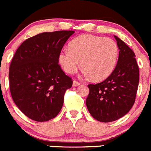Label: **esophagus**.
Returning a JSON list of instances; mask_svg holds the SVG:
<instances>
[{
  "label": "esophagus",
  "mask_w": 151,
  "mask_h": 151,
  "mask_svg": "<svg viewBox=\"0 0 151 151\" xmlns=\"http://www.w3.org/2000/svg\"><path fill=\"white\" fill-rule=\"evenodd\" d=\"M78 85H80L79 82H78V81H73V87H77V86H78Z\"/></svg>",
  "instance_id": "34e87169"
}]
</instances>
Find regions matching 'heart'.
Returning <instances> with one entry per match:
<instances>
[{"label": "heart", "mask_w": 151, "mask_h": 151, "mask_svg": "<svg viewBox=\"0 0 151 151\" xmlns=\"http://www.w3.org/2000/svg\"><path fill=\"white\" fill-rule=\"evenodd\" d=\"M118 55V46L112 39L85 34L73 40L69 49L60 51L58 62L64 72L73 74L81 61L85 76L101 81L113 73Z\"/></svg>", "instance_id": "obj_1"}]
</instances>
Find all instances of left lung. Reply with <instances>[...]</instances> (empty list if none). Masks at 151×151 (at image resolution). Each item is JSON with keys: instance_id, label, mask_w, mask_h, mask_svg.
<instances>
[{"instance_id": "8db88e82", "label": "left lung", "mask_w": 151, "mask_h": 151, "mask_svg": "<svg viewBox=\"0 0 151 151\" xmlns=\"http://www.w3.org/2000/svg\"><path fill=\"white\" fill-rule=\"evenodd\" d=\"M119 57L113 73L103 82L88 85L86 99L88 111L100 122H111L129 112L135 103L139 82V66L133 51L114 36Z\"/></svg>"}]
</instances>
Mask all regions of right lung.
I'll list each match as a JSON object with an SVG mask.
<instances>
[{
    "mask_svg": "<svg viewBox=\"0 0 151 151\" xmlns=\"http://www.w3.org/2000/svg\"><path fill=\"white\" fill-rule=\"evenodd\" d=\"M73 30L44 32L18 48L10 66L11 96L22 113L38 122L48 121L61 110L66 90L73 81L58 64V55Z\"/></svg>",
    "mask_w": 151,
    "mask_h": 151,
    "instance_id": "1",
    "label": "right lung"
}]
</instances>
